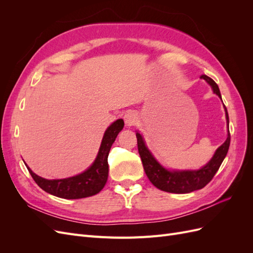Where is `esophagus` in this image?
Segmentation results:
<instances>
[{
  "instance_id": "obj_1",
  "label": "esophagus",
  "mask_w": 253,
  "mask_h": 253,
  "mask_svg": "<svg viewBox=\"0 0 253 253\" xmlns=\"http://www.w3.org/2000/svg\"><path fill=\"white\" fill-rule=\"evenodd\" d=\"M137 121V115L136 113L134 112H127L126 115H125V122L126 126H132L136 124Z\"/></svg>"
}]
</instances>
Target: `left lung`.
<instances>
[{"label": "left lung", "mask_w": 253, "mask_h": 253, "mask_svg": "<svg viewBox=\"0 0 253 253\" xmlns=\"http://www.w3.org/2000/svg\"><path fill=\"white\" fill-rule=\"evenodd\" d=\"M201 78L206 80L212 89L220 99V91L217 86V84L214 82L213 79L206 75H202ZM225 106V105H224ZM226 110V118L229 124V116ZM137 137V147H138V152L142 162V166L145 174H147L150 181L156 188L166 191L170 193H190L192 191L203 189L205 186L212 180L214 175L219 169V167L225 159L229 145H230V133H228V137L226 141L220 145L216 150L215 154L212 157L208 165H206L202 169L197 171H174L170 172L166 170L164 167L160 166L156 159L152 156L151 152L145 147L144 141L139 133H136Z\"/></svg>", "instance_id": "8db88e82"}]
</instances>
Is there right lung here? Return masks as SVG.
I'll use <instances>...</instances> for the list:
<instances>
[{
	"instance_id": "right-lung-1",
	"label": "right lung",
	"mask_w": 253,
	"mask_h": 253,
	"mask_svg": "<svg viewBox=\"0 0 253 253\" xmlns=\"http://www.w3.org/2000/svg\"><path fill=\"white\" fill-rule=\"evenodd\" d=\"M124 120L118 119L108 127L94 164L88 168V170L77 176L64 179L48 180L38 176L26 166L27 169L37 185L51 195L66 198V200H77V198L93 196L100 192L108 180L109 153L112 144L119 132L124 128Z\"/></svg>"
}]
</instances>
